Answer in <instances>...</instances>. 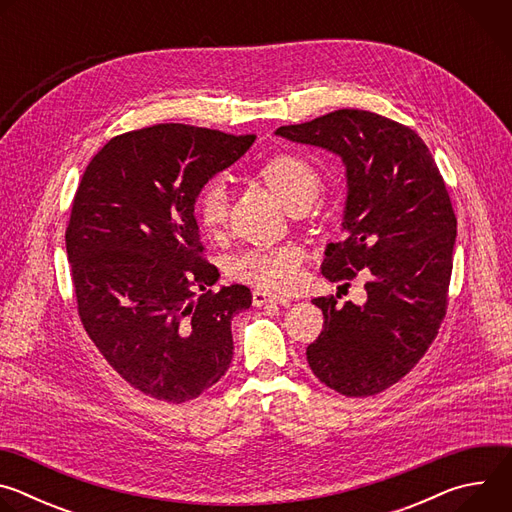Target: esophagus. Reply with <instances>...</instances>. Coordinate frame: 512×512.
I'll list each match as a JSON object with an SVG mask.
<instances>
[{"label":"esophagus","instance_id":"obj_1","mask_svg":"<svg viewBox=\"0 0 512 512\" xmlns=\"http://www.w3.org/2000/svg\"><path fill=\"white\" fill-rule=\"evenodd\" d=\"M285 302H287L285 298L269 294V291H263V289L253 291V306H257V308L267 306V304H285Z\"/></svg>","mask_w":512,"mask_h":512}]
</instances>
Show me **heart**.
<instances>
[{
  "mask_svg": "<svg viewBox=\"0 0 512 512\" xmlns=\"http://www.w3.org/2000/svg\"><path fill=\"white\" fill-rule=\"evenodd\" d=\"M265 184L289 206H310L320 190L322 178L312 162L298 154L271 156L259 170ZM196 221L206 235H218L229 218V192L223 178L208 180L196 196ZM306 253L298 245L251 249L233 257L229 275L263 291H289L300 283Z\"/></svg>",
  "mask_w": 512,
  "mask_h": 512,
  "instance_id": "heart-1",
  "label": "heart"
}]
</instances>
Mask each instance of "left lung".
I'll return each mask as SVG.
<instances>
[{
    "mask_svg": "<svg viewBox=\"0 0 512 512\" xmlns=\"http://www.w3.org/2000/svg\"><path fill=\"white\" fill-rule=\"evenodd\" d=\"M275 133L346 166V239L326 247L322 275L346 281L362 271L367 302L316 298L324 328L306 356L326 387L377 395L415 367L448 310L456 214L446 182L413 129L371 111L338 109Z\"/></svg>",
    "mask_w": 512,
    "mask_h": 512,
    "instance_id": "left-lung-1",
    "label": "left lung"
}]
</instances>
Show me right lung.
<instances>
[{
	"label": "right lung",
	"instance_id": "1",
	"mask_svg": "<svg viewBox=\"0 0 512 512\" xmlns=\"http://www.w3.org/2000/svg\"><path fill=\"white\" fill-rule=\"evenodd\" d=\"M253 141L182 123L129 131L97 152L72 200L66 253L81 322L119 377L158 401L196 399L233 360L231 320L253 296L239 283L210 289L218 269L194 202Z\"/></svg>",
	"mask_w": 512,
	"mask_h": 512
}]
</instances>
